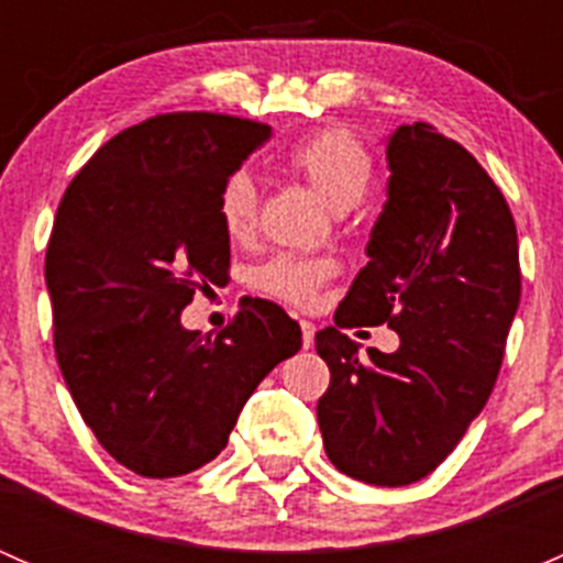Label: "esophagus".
Masks as SVG:
<instances>
[{
  "label": "esophagus",
  "mask_w": 563,
  "mask_h": 563,
  "mask_svg": "<svg viewBox=\"0 0 563 563\" xmlns=\"http://www.w3.org/2000/svg\"><path fill=\"white\" fill-rule=\"evenodd\" d=\"M299 327H302V345H305V349H310V345H313V340H316V323L299 321Z\"/></svg>",
  "instance_id": "1"
}]
</instances>
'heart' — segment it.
Wrapping results in <instances>:
<instances>
[{
    "mask_svg": "<svg viewBox=\"0 0 563 563\" xmlns=\"http://www.w3.org/2000/svg\"><path fill=\"white\" fill-rule=\"evenodd\" d=\"M288 166L305 176L310 187L334 209L349 212L365 198L373 181V157L354 133L329 128L294 146L286 157ZM218 214L231 240L253 234L258 218V187L247 172H234L223 181L218 196ZM334 275L329 258L280 253L253 269V286L269 297L305 308L313 305L323 283Z\"/></svg>",
    "mask_w": 563,
    "mask_h": 563,
    "instance_id": "heart-1",
    "label": "heart"
}]
</instances>
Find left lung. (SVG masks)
I'll return each mask as SVG.
<instances>
[{
    "instance_id": "left-lung-1",
    "label": "left lung",
    "mask_w": 563,
    "mask_h": 563,
    "mask_svg": "<svg viewBox=\"0 0 563 563\" xmlns=\"http://www.w3.org/2000/svg\"><path fill=\"white\" fill-rule=\"evenodd\" d=\"M387 163L371 261L338 327L316 334L332 376L316 413L334 468L400 487L439 468L485 408L520 305V261L507 198L457 141L433 124H400ZM378 322L401 349L362 361L339 329Z\"/></svg>"
}]
</instances>
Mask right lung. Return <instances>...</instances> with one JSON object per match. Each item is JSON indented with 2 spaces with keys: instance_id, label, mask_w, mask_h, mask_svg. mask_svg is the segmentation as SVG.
Here are the masks:
<instances>
[{
  "instance_id": "1",
  "label": "right lung",
  "mask_w": 563,
  "mask_h": 563,
  "mask_svg": "<svg viewBox=\"0 0 563 563\" xmlns=\"http://www.w3.org/2000/svg\"><path fill=\"white\" fill-rule=\"evenodd\" d=\"M269 135L229 113H161L100 146L56 209V362L100 446L150 479L218 457L266 373L302 349L299 323L266 299H245L218 338L179 318L229 280L220 187Z\"/></svg>"
}]
</instances>
